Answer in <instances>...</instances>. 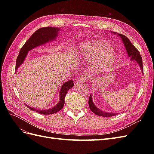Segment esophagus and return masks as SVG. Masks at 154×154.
<instances>
[{
  "label": "esophagus",
  "instance_id": "1",
  "mask_svg": "<svg viewBox=\"0 0 154 154\" xmlns=\"http://www.w3.org/2000/svg\"><path fill=\"white\" fill-rule=\"evenodd\" d=\"M88 78H89V77H88V76L87 75V74H83L82 76H80V78L78 79V82L84 83V82H85L88 80Z\"/></svg>",
  "mask_w": 154,
  "mask_h": 154
}]
</instances>
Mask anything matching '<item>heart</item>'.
Segmentation results:
<instances>
[{"instance_id":"obj_1","label":"heart","mask_w":154,"mask_h":154,"mask_svg":"<svg viewBox=\"0 0 154 154\" xmlns=\"http://www.w3.org/2000/svg\"><path fill=\"white\" fill-rule=\"evenodd\" d=\"M82 55L88 60H94V66L101 71L113 66L117 58L115 51L101 40H90L83 42L80 48Z\"/></svg>"}]
</instances>
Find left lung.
I'll return each mask as SVG.
<instances>
[{"label":"left lung","instance_id":"obj_1","mask_svg":"<svg viewBox=\"0 0 154 154\" xmlns=\"http://www.w3.org/2000/svg\"><path fill=\"white\" fill-rule=\"evenodd\" d=\"M118 35L122 38V40L125 46V48L127 49L128 57H131V60H136L139 65V66H140L142 72H143L142 57H141L140 53H139V51L134 47L131 42H130V41L127 36H125V35L122 34H118ZM88 105H89V108L92 112H94L95 114L97 116H103V117H111V116H114L117 114L115 113H110V112H103L100 109H99L98 108H97V107L94 105V104L93 103L91 95H90L89 100H88Z\"/></svg>","mask_w":154,"mask_h":154}]
</instances>
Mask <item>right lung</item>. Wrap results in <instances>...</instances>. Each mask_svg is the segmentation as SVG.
<instances>
[{"label": "right lung", "mask_w": 154, "mask_h": 154, "mask_svg": "<svg viewBox=\"0 0 154 154\" xmlns=\"http://www.w3.org/2000/svg\"><path fill=\"white\" fill-rule=\"evenodd\" d=\"M60 31V29L53 27H42V28L36 30L33 34L31 35L30 38L26 41L24 45L22 46L20 49L19 54L17 57L16 61V67L15 69L17 70L20 66V65L24 61L25 58L27 56V52L36 47L48 42L49 41H52L56 38L58 35V32ZM74 85V83L72 80H69L66 83H64L62 86L61 91H60V99L58 103L55 106L53 107L52 109H49L47 110H37L35 109L32 107L27 106L29 109L32 110H35L36 112H38L42 114H52L57 113V112L62 110L63 107L65 103V97L67 94V92Z\"/></svg>", "instance_id": "right-lung-1"}]
</instances>
